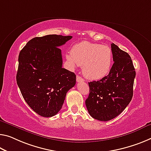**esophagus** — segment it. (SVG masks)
<instances>
[{"mask_svg":"<svg viewBox=\"0 0 151 151\" xmlns=\"http://www.w3.org/2000/svg\"><path fill=\"white\" fill-rule=\"evenodd\" d=\"M76 80H77L78 82H83V79L80 77V76H77V78H76Z\"/></svg>","mask_w":151,"mask_h":151,"instance_id":"1","label":"esophagus"}]
</instances>
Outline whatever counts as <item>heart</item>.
<instances>
[{"instance_id": "obj_1", "label": "heart", "mask_w": 151, "mask_h": 151, "mask_svg": "<svg viewBox=\"0 0 151 151\" xmlns=\"http://www.w3.org/2000/svg\"><path fill=\"white\" fill-rule=\"evenodd\" d=\"M67 59L72 65L83 66V73L91 80H101L109 72L112 51L108 46L82 42L74 45Z\"/></svg>"}]
</instances>
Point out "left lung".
<instances>
[{
    "label": "left lung",
    "instance_id": "8db88e82",
    "mask_svg": "<svg viewBox=\"0 0 151 151\" xmlns=\"http://www.w3.org/2000/svg\"><path fill=\"white\" fill-rule=\"evenodd\" d=\"M114 63L108 76L88 82L90 94L86 100L89 114L95 119L106 122L119 115L133 96L136 71L128 53L111 44Z\"/></svg>",
    "mask_w": 151,
    "mask_h": 151
}]
</instances>
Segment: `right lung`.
I'll return each mask as SVG.
<instances>
[{
	"label": "right lung",
	"instance_id": "obj_1",
	"mask_svg": "<svg viewBox=\"0 0 151 151\" xmlns=\"http://www.w3.org/2000/svg\"><path fill=\"white\" fill-rule=\"evenodd\" d=\"M71 38L56 34L36 37L19 52L17 83L27 105L42 117L58 113L76 84V74L62 68L59 48Z\"/></svg>",
	"mask_w": 151,
	"mask_h": 151
}]
</instances>
